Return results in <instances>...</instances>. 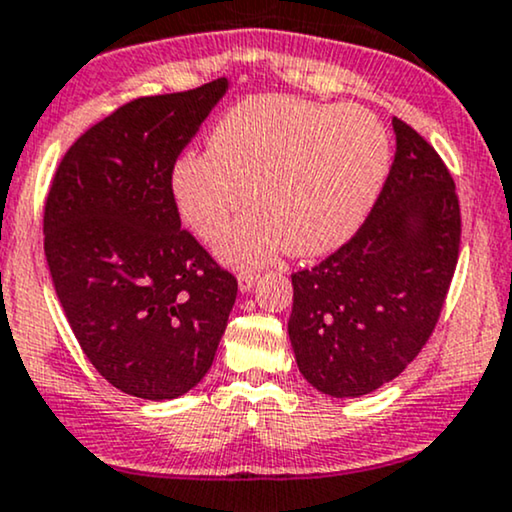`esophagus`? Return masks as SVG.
I'll return each instance as SVG.
<instances>
[{
  "label": "esophagus",
  "instance_id": "esophagus-1",
  "mask_svg": "<svg viewBox=\"0 0 512 512\" xmlns=\"http://www.w3.org/2000/svg\"><path fill=\"white\" fill-rule=\"evenodd\" d=\"M258 280V275L256 273H246V270H242V273L237 275V282H239V289H242V292H249L251 287H254V282Z\"/></svg>",
  "mask_w": 512,
  "mask_h": 512
}]
</instances>
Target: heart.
Returning <instances> with one entry per match:
<instances>
[{
	"label": "heart",
	"instance_id": "1",
	"mask_svg": "<svg viewBox=\"0 0 512 512\" xmlns=\"http://www.w3.org/2000/svg\"><path fill=\"white\" fill-rule=\"evenodd\" d=\"M387 168L389 137L370 111L256 97L220 116L208 151L175 161L170 189L204 239L218 237L246 197L254 201L218 242L223 261L254 266L285 246L318 256L344 244Z\"/></svg>",
	"mask_w": 512,
	"mask_h": 512
}]
</instances>
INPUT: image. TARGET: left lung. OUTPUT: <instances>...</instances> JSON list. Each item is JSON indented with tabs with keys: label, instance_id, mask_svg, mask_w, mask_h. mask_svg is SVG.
<instances>
[{
	"label": "left lung",
	"instance_id": "left-lung-1",
	"mask_svg": "<svg viewBox=\"0 0 512 512\" xmlns=\"http://www.w3.org/2000/svg\"><path fill=\"white\" fill-rule=\"evenodd\" d=\"M396 154L370 216L318 266L292 275L296 365L323 394H370L399 377L439 323L460 251L449 168L394 118Z\"/></svg>",
	"mask_w": 512,
	"mask_h": 512
}]
</instances>
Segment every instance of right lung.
<instances>
[{
  "mask_svg": "<svg viewBox=\"0 0 512 512\" xmlns=\"http://www.w3.org/2000/svg\"><path fill=\"white\" fill-rule=\"evenodd\" d=\"M227 90L140 97L71 144L44 201V256L99 375L137 399H178L211 368L237 277L180 227L170 173Z\"/></svg>",
  "mask_w": 512,
  "mask_h": 512,
  "instance_id": "1",
  "label": "right lung"
}]
</instances>
